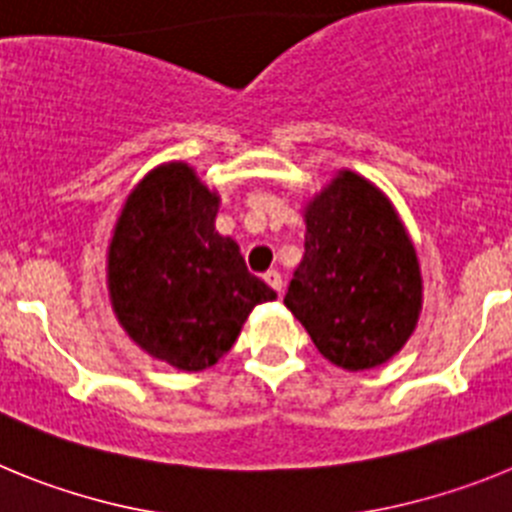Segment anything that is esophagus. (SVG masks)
Segmentation results:
<instances>
[{"label":"esophagus","mask_w":512,"mask_h":512,"mask_svg":"<svg viewBox=\"0 0 512 512\" xmlns=\"http://www.w3.org/2000/svg\"><path fill=\"white\" fill-rule=\"evenodd\" d=\"M264 282L269 284V287L274 289V292H282V287H284V279H282V274H279V269H269V271H266Z\"/></svg>","instance_id":"esophagus-1"}]
</instances>
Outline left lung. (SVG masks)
Listing matches in <instances>:
<instances>
[{
    "label": "left lung",
    "instance_id": "8db88e82",
    "mask_svg": "<svg viewBox=\"0 0 512 512\" xmlns=\"http://www.w3.org/2000/svg\"><path fill=\"white\" fill-rule=\"evenodd\" d=\"M305 256L284 305L320 354L348 372L384 364L420 312L415 248L377 187L343 171L307 207Z\"/></svg>",
    "mask_w": 512,
    "mask_h": 512
}]
</instances>
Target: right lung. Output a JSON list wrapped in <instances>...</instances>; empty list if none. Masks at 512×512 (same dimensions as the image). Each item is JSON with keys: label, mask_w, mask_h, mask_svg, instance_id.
Returning a JSON list of instances; mask_svg holds the SVG:
<instances>
[{"label": "right lung", "mask_w": 512, "mask_h": 512, "mask_svg": "<svg viewBox=\"0 0 512 512\" xmlns=\"http://www.w3.org/2000/svg\"><path fill=\"white\" fill-rule=\"evenodd\" d=\"M217 197L187 164H166L128 197L110 243L112 307L128 336L166 364L200 372L235 343L248 312L277 300L215 233Z\"/></svg>", "instance_id": "1"}]
</instances>
